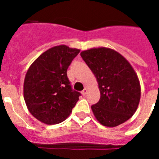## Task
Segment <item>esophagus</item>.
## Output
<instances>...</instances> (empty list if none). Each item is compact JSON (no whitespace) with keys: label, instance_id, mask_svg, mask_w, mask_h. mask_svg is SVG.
I'll return each mask as SVG.
<instances>
[{"label":"esophagus","instance_id":"34e87169","mask_svg":"<svg viewBox=\"0 0 159 159\" xmlns=\"http://www.w3.org/2000/svg\"><path fill=\"white\" fill-rule=\"evenodd\" d=\"M87 92H88V90H87V88H84L82 92H81V94H82L83 95H85L87 94Z\"/></svg>","mask_w":159,"mask_h":159}]
</instances>
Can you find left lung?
Returning <instances> with one entry per match:
<instances>
[{"label": "left lung", "mask_w": 159, "mask_h": 159, "mask_svg": "<svg viewBox=\"0 0 159 159\" xmlns=\"http://www.w3.org/2000/svg\"><path fill=\"white\" fill-rule=\"evenodd\" d=\"M95 75L100 92L99 102L92 106L99 123L117 127L135 113L141 97L137 74L120 53L108 48H93L80 53Z\"/></svg>", "instance_id": "1"}]
</instances>
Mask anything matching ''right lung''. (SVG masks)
<instances>
[{
    "instance_id": "obj_1",
    "label": "right lung",
    "mask_w": 159,
    "mask_h": 159,
    "mask_svg": "<svg viewBox=\"0 0 159 159\" xmlns=\"http://www.w3.org/2000/svg\"><path fill=\"white\" fill-rule=\"evenodd\" d=\"M80 49L59 45L42 53L31 64L24 81V99L32 116L48 125L64 121L80 93L71 89L67 70Z\"/></svg>"
}]
</instances>
